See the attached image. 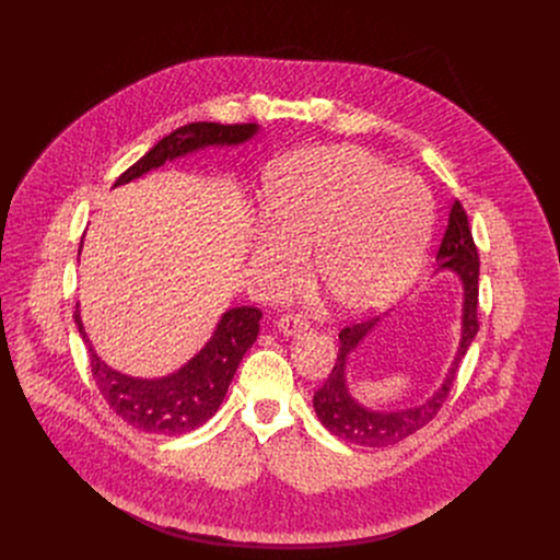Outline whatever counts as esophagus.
<instances>
[{"mask_svg": "<svg viewBox=\"0 0 560 560\" xmlns=\"http://www.w3.org/2000/svg\"><path fill=\"white\" fill-rule=\"evenodd\" d=\"M277 328L285 335V337H296L301 332L307 330V322L301 314H285L277 322Z\"/></svg>", "mask_w": 560, "mask_h": 560, "instance_id": "esophagus-1", "label": "esophagus"}]
</instances>
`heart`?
<instances>
[{"label": "heart", "mask_w": 560, "mask_h": 560, "mask_svg": "<svg viewBox=\"0 0 560 560\" xmlns=\"http://www.w3.org/2000/svg\"><path fill=\"white\" fill-rule=\"evenodd\" d=\"M268 228L250 246V266L272 292L294 285L303 257L332 303L348 314L376 312L415 283L432 228L425 186L389 171L359 148L296 154L264 188Z\"/></svg>", "instance_id": "heart-1"}]
</instances>
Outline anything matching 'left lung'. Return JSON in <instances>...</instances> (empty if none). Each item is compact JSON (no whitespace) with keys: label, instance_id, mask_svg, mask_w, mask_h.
<instances>
[{"label":"left lung","instance_id":"1","mask_svg":"<svg viewBox=\"0 0 560 560\" xmlns=\"http://www.w3.org/2000/svg\"><path fill=\"white\" fill-rule=\"evenodd\" d=\"M439 268L436 272L450 270L458 277L463 285V312H460V339L452 365L447 368L445 378L428 396L423 404L398 408V410H372L359 404L348 387V361L350 354L365 341V337L378 326L381 316L348 326L339 332V354L337 363L326 378V383L314 392V412L318 421L324 423L335 436L346 443L363 445V447H385L398 441L408 439L423 425H428L454 385L460 359L465 357L467 348L471 346L478 332V253L471 238V230L467 223V214L458 201L452 203L447 228L443 234V242L436 253Z\"/></svg>","mask_w":560,"mask_h":560}]
</instances>
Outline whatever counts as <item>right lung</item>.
I'll return each mask as SVG.
<instances>
[{
  "instance_id": "obj_1",
  "label": "right lung",
  "mask_w": 560,
  "mask_h": 560,
  "mask_svg": "<svg viewBox=\"0 0 560 560\" xmlns=\"http://www.w3.org/2000/svg\"><path fill=\"white\" fill-rule=\"evenodd\" d=\"M257 132V124L223 126L212 121H195L182 126L152 145L137 164H132L115 182V188L197 150L210 145H242ZM79 253H82V246H79ZM259 322V307H230L221 314L208 343L186 365L168 376L139 378L113 370L102 361V357H97L84 330L82 316H79V303L74 307V324L89 348L93 378L106 398V404L128 425L162 436H179L192 432L214 417L238 363H242L248 348L257 341Z\"/></svg>"
}]
</instances>
